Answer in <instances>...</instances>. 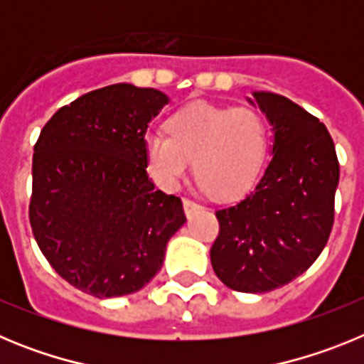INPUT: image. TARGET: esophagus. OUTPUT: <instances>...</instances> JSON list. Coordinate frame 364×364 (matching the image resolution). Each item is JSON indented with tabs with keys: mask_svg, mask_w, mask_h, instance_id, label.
I'll return each instance as SVG.
<instances>
[{
	"mask_svg": "<svg viewBox=\"0 0 364 364\" xmlns=\"http://www.w3.org/2000/svg\"><path fill=\"white\" fill-rule=\"evenodd\" d=\"M200 208H202V205L198 204V202L193 200V198H188V197L184 198V211H186V215H193L197 210H200Z\"/></svg>",
	"mask_w": 364,
	"mask_h": 364,
	"instance_id": "obj_1",
	"label": "esophagus"
}]
</instances>
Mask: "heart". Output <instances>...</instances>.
Here are the masks:
<instances>
[{
    "mask_svg": "<svg viewBox=\"0 0 364 364\" xmlns=\"http://www.w3.org/2000/svg\"><path fill=\"white\" fill-rule=\"evenodd\" d=\"M167 133L144 138L147 171L173 191L191 169L217 198L242 195L259 176L268 153V127L255 109L191 104L167 120Z\"/></svg>",
    "mask_w": 364,
    "mask_h": 364,
    "instance_id": "1",
    "label": "heart"
}]
</instances>
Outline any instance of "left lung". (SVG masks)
Returning a JSON list of instances; mask_svg holds the SVG:
<instances>
[{"label": "left lung", "instance_id": "8db88e82", "mask_svg": "<svg viewBox=\"0 0 364 364\" xmlns=\"http://www.w3.org/2000/svg\"><path fill=\"white\" fill-rule=\"evenodd\" d=\"M253 98L273 125V154L250 195L215 211L211 266L231 290L264 294L306 272L326 246L339 160L319 118L281 95Z\"/></svg>", "mask_w": 364, "mask_h": 364}]
</instances>
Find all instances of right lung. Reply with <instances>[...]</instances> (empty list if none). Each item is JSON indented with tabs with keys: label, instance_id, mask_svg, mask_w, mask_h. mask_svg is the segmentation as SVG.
Returning a JSON list of instances; mask_svg holds the SVG:
<instances>
[{
	"label": "right lung",
	"instance_id": "add662e5",
	"mask_svg": "<svg viewBox=\"0 0 364 364\" xmlns=\"http://www.w3.org/2000/svg\"><path fill=\"white\" fill-rule=\"evenodd\" d=\"M167 104L156 89L114 83L58 109L32 156L28 220L45 259L92 297L138 291L160 272L186 222L182 200L147 175V125Z\"/></svg>",
	"mask_w": 364,
	"mask_h": 364
}]
</instances>
